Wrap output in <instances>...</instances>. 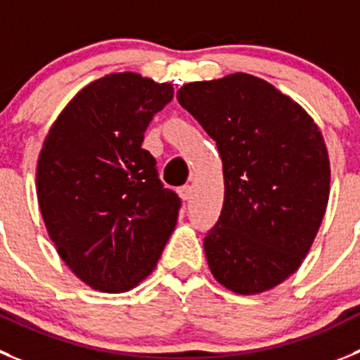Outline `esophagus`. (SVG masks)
I'll return each instance as SVG.
<instances>
[{
	"label": "esophagus",
	"mask_w": 360,
	"mask_h": 360,
	"mask_svg": "<svg viewBox=\"0 0 360 360\" xmlns=\"http://www.w3.org/2000/svg\"><path fill=\"white\" fill-rule=\"evenodd\" d=\"M191 193H193V188L190 184H184V186L179 188V197L183 200H190L191 199Z\"/></svg>",
	"instance_id": "34e87169"
}]
</instances>
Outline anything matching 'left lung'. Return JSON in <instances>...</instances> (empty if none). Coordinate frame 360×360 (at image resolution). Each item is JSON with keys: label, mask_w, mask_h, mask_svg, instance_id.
I'll use <instances>...</instances> for the list:
<instances>
[{"label": "left lung", "mask_w": 360, "mask_h": 360, "mask_svg": "<svg viewBox=\"0 0 360 360\" xmlns=\"http://www.w3.org/2000/svg\"><path fill=\"white\" fill-rule=\"evenodd\" d=\"M177 101L224 165V207L204 238L211 274L238 295L271 290L298 270L323 220V136L300 104L250 74L188 83Z\"/></svg>", "instance_id": "left-lung-1"}]
</instances>
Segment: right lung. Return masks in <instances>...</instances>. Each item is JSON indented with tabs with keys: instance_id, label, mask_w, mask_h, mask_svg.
<instances>
[{
	"instance_id": "right-lung-1",
	"label": "right lung",
	"mask_w": 360,
	"mask_h": 360,
	"mask_svg": "<svg viewBox=\"0 0 360 360\" xmlns=\"http://www.w3.org/2000/svg\"><path fill=\"white\" fill-rule=\"evenodd\" d=\"M170 83L108 74L76 94L49 129L37 165L40 213L67 266L94 290H133L156 266L181 199L142 149Z\"/></svg>"
}]
</instances>
